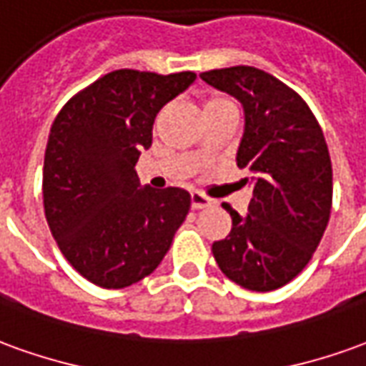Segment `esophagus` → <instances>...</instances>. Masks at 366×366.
Returning a JSON list of instances; mask_svg holds the SVG:
<instances>
[{"mask_svg": "<svg viewBox=\"0 0 366 366\" xmlns=\"http://www.w3.org/2000/svg\"><path fill=\"white\" fill-rule=\"evenodd\" d=\"M190 200H192V209H204L214 204V202L209 200L208 196H204V194H200V192H192Z\"/></svg>", "mask_w": 366, "mask_h": 366, "instance_id": "1", "label": "esophagus"}]
</instances>
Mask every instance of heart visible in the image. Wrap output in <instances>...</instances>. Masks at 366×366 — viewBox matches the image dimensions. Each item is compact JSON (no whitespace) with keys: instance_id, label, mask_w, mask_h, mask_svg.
Returning <instances> with one entry per match:
<instances>
[{"instance_id":"1","label":"heart","mask_w":366,"mask_h":366,"mask_svg":"<svg viewBox=\"0 0 366 366\" xmlns=\"http://www.w3.org/2000/svg\"><path fill=\"white\" fill-rule=\"evenodd\" d=\"M222 103H227V99H224V97H212V99H208V101L204 103V112L209 111L212 107H218V104Z\"/></svg>"}]
</instances>
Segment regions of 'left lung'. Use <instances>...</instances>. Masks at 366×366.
I'll list each match as a JSON object with an SVG mask.
<instances>
[{"instance_id":"left-lung-1","label":"left lung","mask_w":366,"mask_h":366,"mask_svg":"<svg viewBox=\"0 0 366 366\" xmlns=\"http://www.w3.org/2000/svg\"><path fill=\"white\" fill-rule=\"evenodd\" d=\"M208 85L244 107L237 166L249 172L247 216L224 206L232 232L212 254L227 280L249 291H273L297 277L325 234L333 202V168L323 130L291 86L262 69H214Z\"/></svg>"}]
</instances>
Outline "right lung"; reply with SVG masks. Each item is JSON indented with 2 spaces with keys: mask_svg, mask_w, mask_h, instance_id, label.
Masks as SVG:
<instances>
[{
  "mask_svg": "<svg viewBox=\"0 0 366 366\" xmlns=\"http://www.w3.org/2000/svg\"><path fill=\"white\" fill-rule=\"evenodd\" d=\"M196 73L119 69L69 101L43 164L45 218L61 254L99 287L122 290L154 272L190 209L182 188L140 186L134 166L152 124Z\"/></svg>",
  "mask_w": 366,
  "mask_h": 366,
  "instance_id": "right-lung-1",
  "label": "right lung"
}]
</instances>
